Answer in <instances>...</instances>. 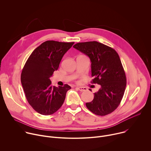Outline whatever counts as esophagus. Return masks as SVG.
Segmentation results:
<instances>
[{"instance_id":"esophagus-1","label":"esophagus","mask_w":151,"mask_h":151,"mask_svg":"<svg viewBox=\"0 0 151 151\" xmlns=\"http://www.w3.org/2000/svg\"><path fill=\"white\" fill-rule=\"evenodd\" d=\"M76 89H78V90H79L80 91H85L87 90V88L86 87H76Z\"/></svg>"}]
</instances>
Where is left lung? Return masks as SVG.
I'll use <instances>...</instances> for the list:
<instances>
[{
    "label": "left lung",
    "instance_id": "left-lung-1",
    "mask_svg": "<svg viewBox=\"0 0 151 151\" xmlns=\"http://www.w3.org/2000/svg\"><path fill=\"white\" fill-rule=\"evenodd\" d=\"M73 48L90 58L91 83L100 85L93 101L86 103V106L97 115L112 113L120 104L127 83L119 55L111 47L96 41L77 43Z\"/></svg>",
    "mask_w": 151,
    "mask_h": 151
}]
</instances>
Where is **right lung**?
<instances>
[{"label":"right lung","mask_w":151,"mask_h":151,"mask_svg":"<svg viewBox=\"0 0 151 151\" xmlns=\"http://www.w3.org/2000/svg\"><path fill=\"white\" fill-rule=\"evenodd\" d=\"M74 42L47 40L37 47L27 59L21 75L26 97L33 109L44 115H52L62 106L71 88L52 86L50 78Z\"/></svg>","instance_id":"add662e5"}]
</instances>
